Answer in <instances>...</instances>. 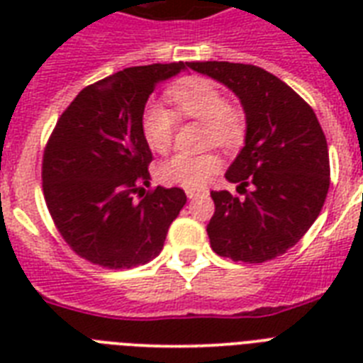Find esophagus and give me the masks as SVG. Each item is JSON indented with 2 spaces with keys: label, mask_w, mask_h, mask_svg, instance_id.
Returning a JSON list of instances; mask_svg holds the SVG:
<instances>
[{
  "label": "esophagus",
  "mask_w": 363,
  "mask_h": 363,
  "mask_svg": "<svg viewBox=\"0 0 363 363\" xmlns=\"http://www.w3.org/2000/svg\"><path fill=\"white\" fill-rule=\"evenodd\" d=\"M207 190L205 188H186V196L188 199H194L198 198V196H201V194H205Z\"/></svg>",
  "instance_id": "34e87169"
}]
</instances>
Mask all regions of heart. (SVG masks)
Masks as SVG:
<instances>
[{
  "label": "heart",
  "mask_w": 363,
  "mask_h": 363,
  "mask_svg": "<svg viewBox=\"0 0 363 363\" xmlns=\"http://www.w3.org/2000/svg\"><path fill=\"white\" fill-rule=\"evenodd\" d=\"M171 104L181 118H196L207 125V141L220 147L232 148L242 141L245 118L241 111L228 105V99L215 82L196 79L175 86L169 92ZM165 105L152 101L143 113V135L154 152L164 154L169 150L175 131L177 116ZM220 167V156L216 152L188 154L179 152L162 162L158 167V179L164 184L179 186H201L215 175Z\"/></svg>",
  "instance_id": "b5f03b06"
}]
</instances>
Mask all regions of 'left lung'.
<instances>
[{
  "mask_svg": "<svg viewBox=\"0 0 363 363\" xmlns=\"http://www.w3.org/2000/svg\"><path fill=\"white\" fill-rule=\"evenodd\" d=\"M188 67L230 88L245 111V147L226 179L245 198L211 192V247L233 262L262 264L292 248L320 215L330 188L326 135L315 111L262 67L190 62ZM250 184L252 193L244 188Z\"/></svg>",
  "mask_w": 363,
  "mask_h": 363,
  "instance_id": "1",
  "label": "left lung"
}]
</instances>
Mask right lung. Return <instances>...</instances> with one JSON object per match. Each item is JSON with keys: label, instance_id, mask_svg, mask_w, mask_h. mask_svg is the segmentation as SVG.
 Instances as JSON below:
<instances>
[{"label": "right lung", "instance_id": "right-lung-1", "mask_svg": "<svg viewBox=\"0 0 363 363\" xmlns=\"http://www.w3.org/2000/svg\"><path fill=\"white\" fill-rule=\"evenodd\" d=\"M186 69L182 62L125 67L79 92L56 122L43 158L45 201L65 242L92 264H148L186 203L181 188L135 199L150 184L141 125L148 96Z\"/></svg>", "mask_w": 363, "mask_h": 363}]
</instances>
